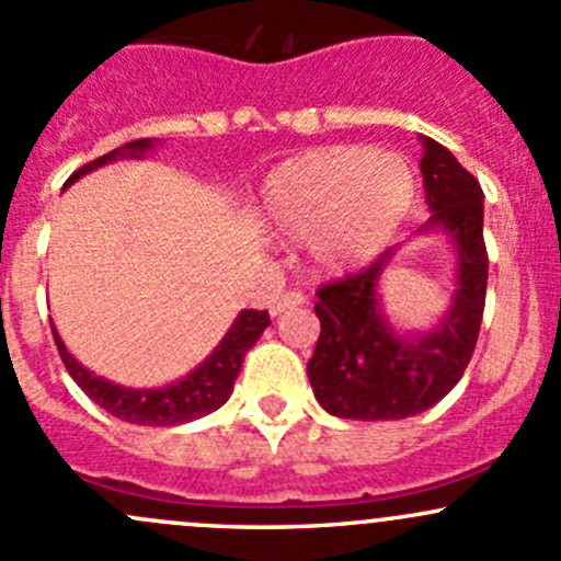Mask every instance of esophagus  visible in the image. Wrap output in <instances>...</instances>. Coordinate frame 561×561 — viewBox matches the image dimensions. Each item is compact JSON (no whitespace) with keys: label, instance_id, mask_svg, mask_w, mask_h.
Here are the masks:
<instances>
[{"label":"esophagus","instance_id":"obj_1","mask_svg":"<svg viewBox=\"0 0 561 561\" xmlns=\"http://www.w3.org/2000/svg\"><path fill=\"white\" fill-rule=\"evenodd\" d=\"M300 304H306V296L300 290H287L285 296H279L274 300V304H271V314L274 317H279L282 311H287V309H296V306H300Z\"/></svg>","mask_w":561,"mask_h":561}]
</instances>
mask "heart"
Returning a JSON list of instances; mask_svg holds the SVG:
<instances>
[{
  "mask_svg": "<svg viewBox=\"0 0 561 561\" xmlns=\"http://www.w3.org/2000/svg\"><path fill=\"white\" fill-rule=\"evenodd\" d=\"M420 193L414 167L398 152L335 145L290 158L263 185L276 233L309 241L328 274L368 263L409 217Z\"/></svg>",
  "mask_w": 561,
  "mask_h": 561,
  "instance_id": "obj_1",
  "label": "heart"
}]
</instances>
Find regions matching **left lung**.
<instances>
[{
	"label": "left lung",
	"instance_id": "left-lung-1",
	"mask_svg": "<svg viewBox=\"0 0 561 561\" xmlns=\"http://www.w3.org/2000/svg\"><path fill=\"white\" fill-rule=\"evenodd\" d=\"M420 169L433 211L420 233H449L457 250L451 309L430 333H394L379 300V279L394 250L357 274L322 285L314 304L322 330L306 374L322 409L341 420H405L430 409L462 379L479 341L489 276L483 191L430 137H422Z\"/></svg>",
	"mask_w": 561,
	"mask_h": 561
}]
</instances>
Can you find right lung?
<instances>
[{
	"label": "right lung",
	"mask_w": 561,
	"mask_h": 561,
	"mask_svg": "<svg viewBox=\"0 0 561 561\" xmlns=\"http://www.w3.org/2000/svg\"><path fill=\"white\" fill-rule=\"evenodd\" d=\"M147 150H152L150 139H137L128 141V145L117 147V150L107 152V156L96 158V161L85 163L67 180L69 187L75 180H80L82 174L93 172V169L104 167V163L115 161V158H141ZM271 325L268 311H255L244 309L231 330L226 333V339L215 346L209 357L198 365L193 374H187L185 379L174 381V385L156 387V389H131L112 385V381L102 379V376H93L91 370L82 368V365L67 352L64 341L58 339L56 328H53V339H56L58 355H61L64 365H67L69 376L78 381V387L96 405H102L104 411H110L112 416L131 424H147V427H172V424H185L193 420H202V416L211 414V411L220 409L233 392V381L239 376L244 355L252 350L261 333Z\"/></svg>",
	"instance_id": "add662e5"
}]
</instances>
